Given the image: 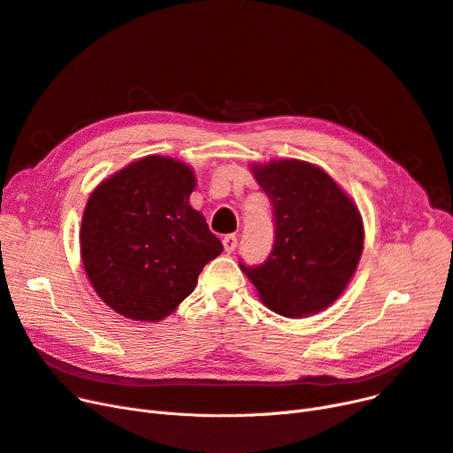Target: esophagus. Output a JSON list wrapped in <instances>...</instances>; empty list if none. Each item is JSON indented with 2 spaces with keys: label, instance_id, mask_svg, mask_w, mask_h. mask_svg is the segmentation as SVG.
<instances>
[{
  "label": "esophagus",
  "instance_id": "34e87169",
  "mask_svg": "<svg viewBox=\"0 0 453 453\" xmlns=\"http://www.w3.org/2000/svg\"><path fill=\"white\" fill-rule=\"evenodd\" d=\"M223 247H225L226 252H234L238 247V238L234 236V234H228V236L223 238Z\"/></svg>",
  "mask_w": 453,
  "mask_h": 453
}]
</instances>
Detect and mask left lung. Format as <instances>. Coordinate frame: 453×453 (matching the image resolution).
<instances>
[{
	"instance_id": "8db88e82",
	"label": "left lung",
	"mask_w": 453,
	"mask_h": 453,
	"mask_svg": "<svg viewBox=\"0 0 453 453\" xmlns=\"http://www.w3.org/2000/svg\"><path fill=\"white\" fill-rule=\"evenodd\" d=\"M269 196L275 243L262 265H240L260 301L286 318L331 306L353 279L365 247L363 217L353 198L321 167L301 159L252 164Z\"/></svg>"
}]
</instances>
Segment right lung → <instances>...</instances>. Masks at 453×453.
<instances>
[{
  "instance_id": "obj_1",
  "label": "right lung",
  "mask_w": 453,
  "mask_h": 453,
  "mask_svg": "<svg viewBox=\"0 0 453 453\" xmlns=\"http://www.w3.org/2000/svg\"><path fill=\"white\" fill-rule=\"evenodd\" d=\"M195 171L174 157L144 156L90 193L80 230L85 275L98 297L134 321H159L223 252L189 204Z\"/></svg>"
}]
</instances>
